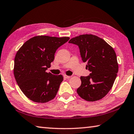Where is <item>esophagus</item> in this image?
<instances>
[{
  "instance_id": "obj_1",
  "label": "esophagus",
  "mask_w": 134,
  "mask_h": 134,
  "mask_svg": "<svg viewBox=\"0 0 134 134\" xmlns=\"http://www.w3.org/2000/svg\"><path fill=\"white\" fill-rule=\"evenodd\" d=\"M64 78H65V79H70V77H71V76H67V75H64Z\"/></svg>"
}]
</instances>
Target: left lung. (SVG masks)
Returning a JSON list of instances; mask_svg holds the SVG:
<instances>
[{"label": "left lung", "mask_w": 134, "mask_h": 134, "mask_svg": "<svg viewBox=\"0 0 134 134\" xmlns=\"http://www.w3.org/2000/svg\"><path fill=\"white\" fill-rule=\"evenodd\" d=\"M69 43L77 45L90 76H81V86L77 92L81 98L94 102L105 97L112 87L118 71L114 49L105 40L92 34L71 38Z\"/></svg>", "instance_id": "obj_1"}]
</instances>
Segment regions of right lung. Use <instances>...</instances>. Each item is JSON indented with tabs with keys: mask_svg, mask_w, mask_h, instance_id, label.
Masks as SVG:
<instances>
[{
	"mask_svg": "<svg viewBox=\"0 0 134 134\" xmlns=\"http://www.w3.org/2000/svg\"><path fill=\"white\" fill-rule=\"evenodd\" d=\"M69 37L38 35L30 38L16 54L13 73L20 89L29 99L46 103L55 97L63 76L47 72L58 47Z\"/></svg>",
	"mask_w": 134,
	"mask_h": 134,
	"instance_id": "right-lung-1",
	"label": "right lung"
}]
</instances>
